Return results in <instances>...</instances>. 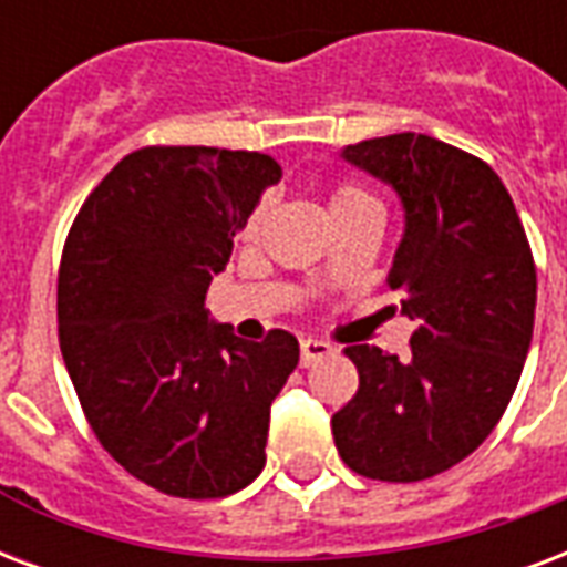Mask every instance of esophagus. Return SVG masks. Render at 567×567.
<instances>
[{"label": "esophagus", "instance_id": "obj_1", "mask_svg": "<svg viewBox=\"0 0 567 567\" xmlns=\"http://www.w3.org/2000/svg\"><path fill=\"white\" fill-rule=\"evenodd\" d=\"M323 357H332V344L318 339H302L300 341V362L302 365H312V362L323 360Z\"/></svg>", "mask_w": 567, "mask_h": 567}]
</instances>
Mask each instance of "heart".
Here are the masks:
<instances>
[{
  "mask_svg": "<svg viewBox=\"0 0 567 567\" xmlns=\"http://www.w3.org/2000/svg\"><path fill=\"white\" fill-rule=\"evenodd\" d=\"M374 205L362 189H353V187H339L336 193L330 196V216H339V214H348V210H357V207H369ZM258 219H261V214H252L249 219H246L244 226V235H255V228H258Z\"/></svg>",
  "mask_w": 567,
  "mask_h": 567,
  "instance_id": "b5f03b06",
  "label": "heart"
}]
</instances>
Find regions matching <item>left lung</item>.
Returning <instances> with one entry per match:
<instances>
[{
	"label": "left lung",
	"mask_w": 567,
	"mask_h": 567,
	"mask_svg": "<svg viewBox=\"0 0 567 567\" xmlns=\"http://www.w3.org/2000/svg\"><path fill=\"white\" fill-rule=\"evenodd\" d=\"M341 159L399 196L389 288L416 330L404 360L344 348L360 389L332 416V437L353 473L422 482L473 455L512 401L533 341V252L499 175L466 151L395 133Z\"/></svg>",
	"instance_id": "8db88e82"
}]
</instances>
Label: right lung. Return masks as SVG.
Masks as SVG:
<instances>
[{"label":"right lung","instance_id":"add662e5","mask_svg":"<svg viewBox=\"0 0 567 567\" xmlns=\"http://www.w3.org/2000/svg\"><path fill=\"white\" fill-rule=\"evenodd\" d=\"M282 178L258 151H133L85 198L59 267V344L85 419L130 475L216 499L265 470L291 332L237 339L205 309L235 235Z\"/></svg>","mask_w":567,"mask_h":567}]
</instances>
